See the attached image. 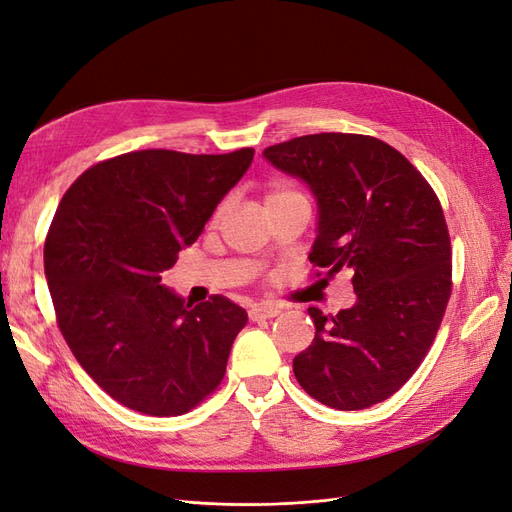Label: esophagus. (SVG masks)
<instances>
[{
	"mask_svg": "<svg viewBox=\"0 0 512 512\" xmlns=\"http://www.w3.org/2000/svg\"><path fill=\"white\" fill-rule=\"evenodd\" d=\"M282 309L277 303H256L250 309V320H267V318H275L280 314Z\"/></svg>",
	"mask_w": 512,
	"mask_h": 512,
	"instance_id": "1",
	"label": "esophagus"
}]
</instances>
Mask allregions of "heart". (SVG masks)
I'll use <instances>...</instances> for the list:
<instances>
[{"mask_svg":"<svg viewBox=\"0 0 512 512\" xmlns=\"http://www.w3.org/2000/svg\"><path fill=\"white\" fill-rule=\"evenodd\" d=\"M292 196H301V194H299L297 190H292L290 185H284V183H273L271 188L267 190V194H265V207L275 205V203H282V200H288V198H292ZM226 211H228V203L218 205V209L213 211L211 224H213V226H215V224H220V222H222V218L226 215Z\"/></svg>","mask_w":512,"mask_h":512,"instance_id":"heart-1","label":"heart"}]
</instances>
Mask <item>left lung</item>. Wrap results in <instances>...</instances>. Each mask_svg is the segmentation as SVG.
Returning <instances> with one entry per match:
<instances>
[{
	"instance_id": "8db88e82",
	"label": "left lung",
	"mask_w": 512,
	"mask_h": 512,
	"mask_svg": "<svg viewBox=\"0 0 512 512\" xmlns=\"http://www.w3.org/2000/svg\"><path fill=\"white\" fill-rule=\"evenodd\" d=\"M265 158L318 198L309 254L316 277L350 271L356 292V303L337 316L307 309L316 335L294 356V376L335 410L380 404L423 363L451 299V237L440 200L406 156L374 136H297L267 147Z\"/></svg>"
}]
</instances>
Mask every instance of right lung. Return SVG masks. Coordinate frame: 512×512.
Segmentation results:
<instances>
[{"instance_id":"1","label":"right lung","mask_w":512,"mask_h":512,"mask_svg":"<svg viewBox=\"0 0 512 512\" xmlns=\"http://www.w3.org/2000/svg\"><path fill=\"white\" fill-rule=\"evenodd\" d=\"M254 158L143 149L108 158L61 198L44 241L57 327L76 361L121 406L179 416L218 389L245 309L192 305L162 273L192 245Z\"/></svg>"}]
</instances>
